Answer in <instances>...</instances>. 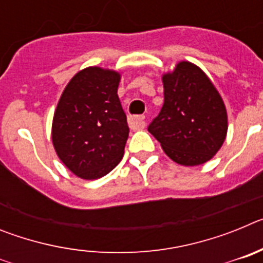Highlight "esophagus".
Returning <instances> with one entry per match:
<instances>
[{"label":"esophagus","instance_id":"34e87169","mask_svg":"<svg viewBox=\"0 0 263 263\" xmlns=\"http://www.w3.org/2000/svg\"><path fill=\"white\" fill-rule=\"evenodd\" d=\"M145 116H133L129 118V125L132 129L141 130L145 127Z\"/></svg>","mask_w":263,"mask_h":263}]
</instances>
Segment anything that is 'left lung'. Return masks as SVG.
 <instances>
[{
  "mask_svg": "<svg viewBox=\"0 0 263 263\" xmlns=\"http://www.w3.org/2000/svg\"><path fill=\"white\" fill-rule=\"evenodd\" d=\"M164 103L148 132L170 159L199 166L221 148L228 132L227 108L205 72L191 62H179L162 76Z\"/></svg>",
  "mask_w": 263,
  "mask_h": 263,
  "instance_id": "left-lung-1",
  "label": "left lung"
}]
</instances>
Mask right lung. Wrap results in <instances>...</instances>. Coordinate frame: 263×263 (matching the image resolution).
Masks as SVG:
<instances>
[{"label": "right lung", "instance_id": "1", "mask_svg": "<svg viewBox=\"0 0 263 263\" xmlns=\"http://www.w3.org/2000/svg\"><path fill=\"white\" fill-rule=\"evenodd\" d=\"M120 80L115 69H81L66 85L53 113L57 155L85 180L103 178L124 157L129 126L117 95Z\"/></svg>", "mask_w": 263, "mask_h": 263}]
</instances>
